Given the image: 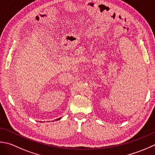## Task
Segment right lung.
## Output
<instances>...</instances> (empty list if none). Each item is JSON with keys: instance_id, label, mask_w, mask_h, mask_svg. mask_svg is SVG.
Masks as SVG:
<instances>
[{"instance_id": "1", "label": "right lung", "mask_w": 155, "mask_h": 155, "mask_svg": "<svg viewBox=\"0 0 155 155\" xmlns=\"http://www.w3.org/2000/svg\"><path fill=\"white\" fill-rule=\"evenodd\" d=\"M60 118H58V120H59V119H60Z\"/></svg>"}]
</instances>
